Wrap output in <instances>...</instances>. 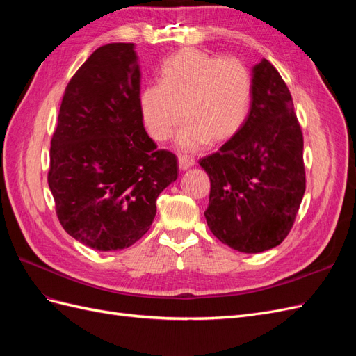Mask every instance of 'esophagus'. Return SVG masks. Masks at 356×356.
Wrapping results in <instances>:
<instances>
[{"label":"esophagus","instance_id":"1","mask_svg":"<svg viewBox=\"0 0 356 356\" xmlns=\"http://www.w3.org/2000/svg\"><path fill=\"white\" fill-rule=\"evenodd\" d=\"M195 163H196L195 159L187 156V154H179V156H178V165H179V169H181V170H187V169H190L191 166H195Z\"/></svg>","mask_w":356,"mask_h":356}]
</instances>
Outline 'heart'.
Instances as JSON below:
<instances>
[{
  "label": "heart",
  "instance_id": "heart-1",
  "mask_svg": "<svg viewBox=\"0 0 356 356\" xmlns=\"http://www.w3.org/2000/svg\"><path fill=\"white\" fill-rule=\"evenodd\" d=\"M251 101L252 79L242 60L182 49L161 65L159 84L139 93V111L148 135L157 143L169 139L184 117L177 145L196 152L209 141L224 143L238 134Z\"/></svg>",
  "mask_w": 356,
  "mask_h": 356
}]
</instances>
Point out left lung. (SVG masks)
Masks as SVG:
<instances>
[{"instance_id": "8db88e82", "label": "left lung", "mask_w": 356, "mask_h": 356, "mask_svg": "<svg viewBox=\"0 0 356 356\" xmlns=\"http://www.w3.org/2000/svg\"><path fill=\"white\" fill-rule=\"evenodd\" d=\"M211 179L208 227L245 254L281 243L306 190L303 134L281 74L261 59L252 68V101L241 131L199 160Z\"/></svg>"}]
</instances>
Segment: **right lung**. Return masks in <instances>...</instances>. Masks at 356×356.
Wrapping results in <instances>:
<instances>
[{
    "mask_svg": "<svg viewBox=\"0 0 356 356\" xmlns=\"http://www.w3.org/2000/svg\"><path fill=\"white\" fill-rule=\"evenodd\" d=\"M132 42L96 49L68 83L51 138L49 187L75 241L124 250L148 232L156 200L178 178L177 156L148 136Z\"/></svg>",
    "mask_w": 356,
    "mask_h": 356,
    "instance_id": "obj_1",
    "label": "right lung"
}]
</instances>
